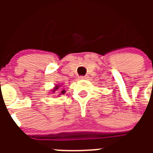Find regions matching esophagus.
I'll use <instances>...</instances> for the list:
<instances>
[{"mask_svg": "<svg viewBox=\"0 0 153 153\" xmlns=\"http://www.w3.org/2000/svg\"><path fill=\"white\" fill-rule=\"evenodd\" d=\"M87 78V75H81V76L79 77L80 79H86Z\"/></svg>", "mask_w": 153, "mask_h": 153, "instance_id": "obj_1", "label": "esophagus"}]
</instances>
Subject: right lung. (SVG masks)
<instances>
[{"mask_svg":"<svg viewBox=\"0 0 153 153\" xmlns=\"http://www.w3.org/2000/svg\"><path fill=\"white\" fill-rule=\"evenodd\" d=\"M58 89V86H56V88H55V89H54V90H53V92H55V89ZM62 92V94H64V92H64V91H62V92Z\"/></svg>","mask_w":153,"mask_h":153,"instance_id":"obj_1","label":"right lung"}]
</instances>
